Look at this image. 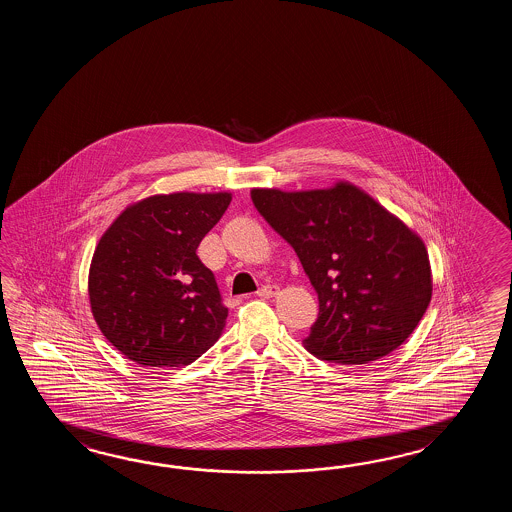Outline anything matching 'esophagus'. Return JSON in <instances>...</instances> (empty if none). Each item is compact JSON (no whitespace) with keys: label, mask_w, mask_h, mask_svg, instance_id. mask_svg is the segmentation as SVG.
Masks as SVG:
<instances>
[{"label":"esophagus","mask_w":512,"mask_h":512,"mask_svg":"<svg viewBox=\"0 0 512 512\" xmlns=\"http://www.w3.org/2000/svg\"><path fill=\"white\" fill-rule=\"evenodd\" d=\"M278 293V287L276 285H263L260 291L256 293L258 298H271L274 294Z\"/></svg>","instance_id":"obj_1"}]
</instances>
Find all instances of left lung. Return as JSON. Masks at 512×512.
I'll return each mask as SVG.
<instances>
[{"label":"left lung","instance_id":"obj_1","mask_svg":"<svg viewBox=\"0 0 512 512\" xmlns=\"http://www.w3.org/2000/svg\"><path fill=\"white\" fill-rule=\"evenodd\" d=\"M251 197L318 294V318L304 340L315 357L366 364L414 333L432 298V272L425 243L401 219L349 183L254 188Z\"/></svg>","mask_w":512,"mask_h":512}]
</instances>
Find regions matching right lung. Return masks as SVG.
I'll return each mask as SVG.
<instances>
[{"mask_svg":"<svg viewBox=\"0 0 512 512\" xmlns=\"http://www.w3.org/2000/svg\"><path fill=\"white\" fill-rule=\"evenodd\" d=\"M232 196H152L113 221L89 267V302L102 335L144 368H181L221 337L229 309L201 240Z\"/></svg>","mask_w":512,"mask_h":512,"instance_id":"1","label":"right lung"}]
</instances>
